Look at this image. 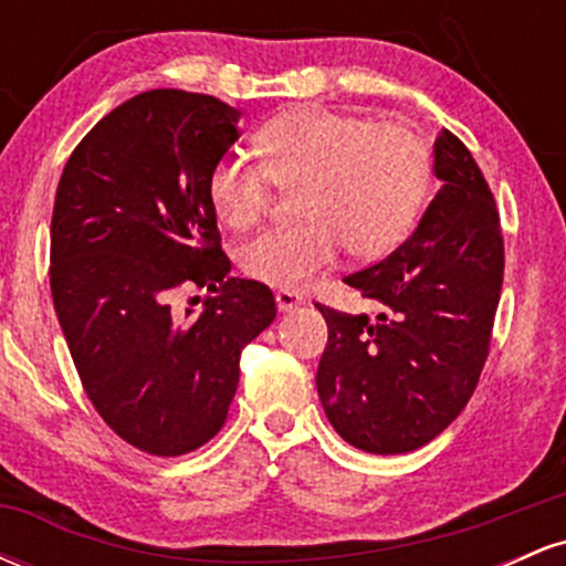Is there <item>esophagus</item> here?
Masks as SVG:
<instances>
[{
    "label": "esophagus",
    "instance_id": "obj_1",
    "mask_svg": "<svg viewBox=\"0 0 566 566\" xmlns=\"http://www.w3.org/2000/svg\"><path fill=\"white\" fill-rule=\"evenodd\" d=\"M297 305H305V297L303 295H297V292H292V290H279L276 292V308L282 311H295Z\"/></svg>",
    "mask_w": 566,
    "mask_h": 566
}]
</instances>
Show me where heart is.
Returning a JSON list of instances; mask_svg holds the SVG:
<instances>
[{"label": "heart", "instance_id": "heart-1", "mask_svg": "<svg viewBox=\"0 0 566 566\" xmlns=\"http://www.w3.org/2000/svg\"><path fill=\"white\" fill-rule=\"evenodd\" d=\"M263 161L233 151L212 167L207 197L231 229H250L274 184L297 188L295 226L261 231L239 250V265L269 287L297 290L337 263L343 250L378 261L409 237L433 180L431 148L418 129L373 122L329 106H301L258 135Z\"/></svg>", "mask_w": 566, "mask_h": 566}]
</instances>
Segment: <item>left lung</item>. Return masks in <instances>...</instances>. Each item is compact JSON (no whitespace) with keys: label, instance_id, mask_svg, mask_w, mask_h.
<instances>
[{"label":"left lung","instance_id":"left-lung-1","mask_svg":"<svg viewBox=\"0 0 566 566\" xmlns=\"http://www.w3.org/2000/svg\"><path fill=\"white\" fill-rule=\"evenodd\" d=\"M437 197L386 261L343 279L380 314L327 319L316 391L356 450L399 454L439 437L469 405L490 354L503 287V233L490 186L450 129L433 143Z\"/></svg>","mask_w":566,"mask_h":566}]
</instances>
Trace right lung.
I'll use <instances>...</instances> for the list:
<instances>
[{
  "instance_id": "right-lung-1",
  "label": "right lung",
  "mask_w": 566,
  "mask_h": 566,
  "mask_svg": "<svg viewBox=\"0 0 566 566\" xmlns=\"http://www.w3.org/2000/svg\"><path fill=\"white\" fill-rule=\"evenodd\" d=\"M239 116L212 95L140 93L84 135L57 184L50 290L71 359L112 431L159 458L223 428L242 350L276 319L265 284L229 276L207 197ZM186 281L217 295L180 317Z\"/></svg>"
}]
</instances>
